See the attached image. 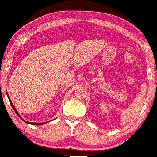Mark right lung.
<instances>
[{"mask_svg":"<svg viewBox=\"0 0 157 157\" xmlns=\"http://www.w3.org/2000/svg\"><path fill=\"white\" fill-rule=\"evenodd\" d=\"M6 94H7V96H8V99H9L10 104V105H11L12 108H13V110L15 111V112H16V114H17V115H18V117H20V118H21V119H22L23 121H24V122H25V123H26V124H32V125H37V126H39V125H43V124H46V123H33V122H29V121H25V120H24V119H22V117H21V116H20V114H19V113H18V111H17V110H16V108H15V107H14V106H13V104H12L11 101H10V97H9V96H8V93H6ZM47 122H48V121H47Z\"/></svg>","mask_w":157,"mask_h":157,"instance_id":"right-lung-1","label":"right lung"}]
</instances>
